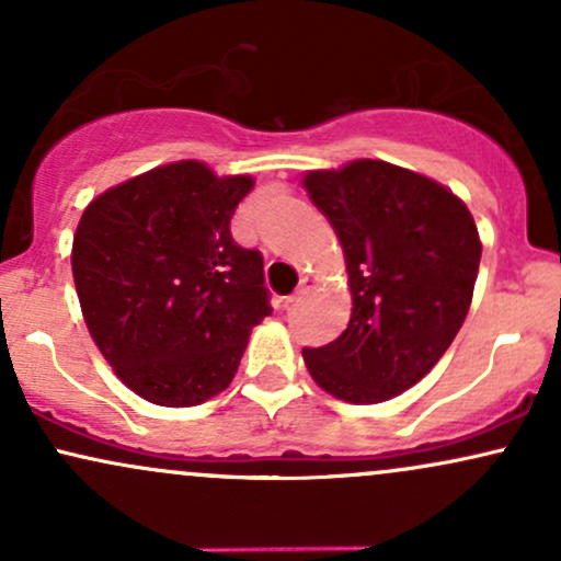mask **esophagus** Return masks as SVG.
<instances>
[{"mask_svg":"<svg viewBox=\"0 0 561 561\" xmlns=\"http://www.w3.org/2000/svg\"><path fill=\"white\" fill-rule=\"evenodd\" d=\"M311 287H313V279H311V276H302V279H300V287L295 289L293 295H287V298H285V306H293V302H298V300L302 298V295H306L308 289H311Z\"/></svg>","mask_w":561,"mask_h":561,"instance_id":"obj_1","label":"esophagus"}]
</instances>
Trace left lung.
<instances>
[{
    "instance_id": "obj_1",
    "label": "left lung",
    "mask_w": 561,
    "mask_h": 561,
    "mask_svg": "<svg viewBox=\"0 0 561 561\" xmlns=\"http://www.w3.org/2000/svg\"><path fill=\"white\" fill-rule=\"evenodd\" d=\"M302 186L337 231L353 298L347 330L302 347V362L340 401H390L465 324L482 255L474 218L448 186L385 160L308 171Z\"/></svg>"
}]
</instances>
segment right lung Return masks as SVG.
<instances>
[{"instance_id": "add662e5", "label": "right lung", "mask_w": 561, "mask_h": 561, "mask_svg": "<svg viewBox=\"0 0 561 561\" xmlns=\"http://www.w3.org/2000/svg\"><path fill=\"white\" fill-rule=\"evenodd\" d=\"M253 184L176 160L83 210L70 253L83 321L145 401L184 409L227 390L250 330L272 313L261 253L229 231Z\"/></svg>"}]
</instances>
